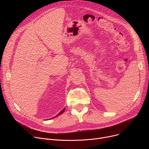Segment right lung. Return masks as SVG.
Listing matches in <instances>:
<instances>
[{"label":"right lung","mask_w":149,"mask_h":149,"mask_svg":"<svg viewBox=\"0 0 149 149\" xmlns=\"http://www.w3.org/2000/svg\"><path fill=\"white\" fill-rule=\"evenodd\" d=\"M65 108H64V109H63V110H62V111H60V112H59V113H58V114H57V115H56V116H55V117H53V118H50V119H52V118H55V117H57V116H59V115H61V114H62V113H63V112H64V111H65Z\"/></svg>","instance_id":"right-lung-1"}]
</instances>
